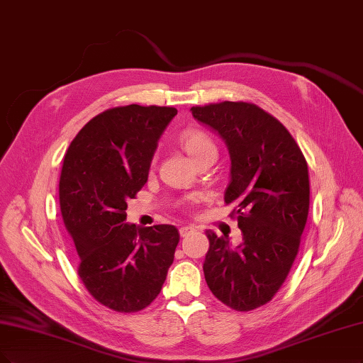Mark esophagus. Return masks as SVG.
<instances>
[{"label":"esophagus","instance_id":"1","mask_svg":"<svg viewBox=\"0 0 363 363\" xmlns=\"http://www.w3.org/2000/svg\"><path fill=\"white\" fill-rule=\"evenodd\" d=\"M195 231H196V230H195L194 227H189V225H186V227H182V228H180V235H182V237H187V235L195 233Z\"/></svg>","mask_w":363,"mask_h":363}]
</instances>
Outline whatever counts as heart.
<instances>
[{
  "instance_id": "obj_1",
  "label": "heart",
  "mask_w": 363,
  "mask_h": 363,
  "mask_svg": "<svg viewBox=\"0 0 363 363\" xmlns=\"http://www.w3.org/2000/svg\"><path fill=\"white\" fill-rule=\"evenodd\" d=\"M180 144L195 164L218 157V147L210 136L201 130H186L180 136Z\"/></svg>"
}]
</instances>
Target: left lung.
<instances>
[{
	"mask_svg": "<svg viewBox=\"0 0 363 363\" xmlns=\"http://www.w3.org/2000/svg\"><path fill=\"white\" fill-rule=\"evenodd\" d=\"M230 153L225 203L242 230V243L206 231L203 264L210 291L235 311L272 301L297 255L309 210L308 165L284 124L257 105L222 102L191 108Z\"/></svg>",
	"mask_w": 363,
	"mask_h": 363,
	"instance_id": "8db88e82",
	"label": "left lung"
}]
</instances>
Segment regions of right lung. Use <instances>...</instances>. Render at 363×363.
Here are the masks:
<instances>
[{
    "instance_id": "1",
    "label": "right lung",
    "mask_w": 363,
    "mask_h": 363,
    "mask_svg": "<svg viewBox=\"0 0 363 363\" xmlns=\"http://www.w3.org/2000/svg\"><path fill=\"white\" fill-rule=\"evenodd\" d=\"M176 108L128 105L96 116L74 136L60 177V207L79 255L78 274L97 302L136 312L162 290L174 261V225L126 222L147 183L159 138Z\"/></svg>"
}]
</instances>
